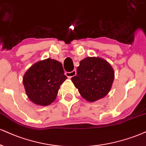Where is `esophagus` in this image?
I'll return each instance as SVG.
<instances>
[{"label": "esophagus", "instance_id": "34e87169", "mask_svg": "<svg viewBox=\"0 0 146 146\" xmlns=\"http://www.w3.org/2000/svg\"><path fill=\"white\" fill-rule=\"evenodd\" d=\"M66 75L68 77V78H72V77L76 76V71L75 70H74L73 71L70 72H66Z\"/></svg>", "mask_w": 146, "mask_h": 146}]
</instances>
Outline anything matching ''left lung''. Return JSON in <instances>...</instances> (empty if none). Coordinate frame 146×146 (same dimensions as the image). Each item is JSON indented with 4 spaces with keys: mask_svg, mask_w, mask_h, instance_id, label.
<instances>
[{
    "mask_svg": "<svg viewBox=\"0 0 146 146\" xmlns=\"http://www.w3.org/2000/svg\"><path fill=\"white\" fill-rule=\"evenodd\" d=\"M114 79V70L107 61L88 57L80 61L77 75L71 80L82 98L93 102L108 95Z\"/></svg>",
    "mask_w": 146,
    "mask_h": 146,
    "instance_id": "obj_1",
    "label": "left lung"
}]
</instances>
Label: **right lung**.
Wrapping results in <instances>:
<instances>
[{
    "mask_svg": "<svg viewBox=\"0 0 146 146\" xmlns=\"http://www.w3.org/2000/svg\"><path fill=\"white\" fill-rule=\"evenodd\" d=\"M66 78L62 63L48 58L35 63L27 70L23 84L34 104L45 106L55 100L60 85Z\"/></svg>",
    "mask_w": 146,
    "mask_h": 146,
    "instance_id": "1",
    "label": "right lung"
}]
</instances>
